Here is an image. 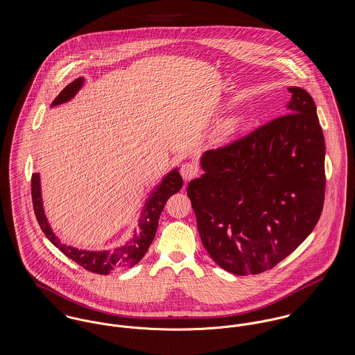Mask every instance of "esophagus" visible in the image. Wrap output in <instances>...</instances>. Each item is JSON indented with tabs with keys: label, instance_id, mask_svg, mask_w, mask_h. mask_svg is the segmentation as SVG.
<instances>
[{
	"label": "esophagus",
	"instance_id": "obj_1",
	"mask_svg": "<svg viewBox=\"0 0 355 355\" xmlns=\"http://www.w3.org/2000/svg\"><path fill=\"white\" fill-rule=\"evenodd\" d=\"M198 172H200V169H198L197 164H194V162H186L180 168V175H182L184 182H189V180L194 179L198 175Z\"/></svg>",
	"mask_w": 355,
	"mask_h": 355
}]
</instances>
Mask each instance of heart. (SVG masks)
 <instances>
[{
    "instance_id": "b5f03b06",
    "label": "heart",
    "mask_w": 355,
    "mask_h": 355,
    "mask_svg": "<svg viewBox=\"0 0 355 355\" xmlns=\"http://www.w3.org/2000/svg\"><path fill=\"white\" fill-rule=\"evenodd\" d=\"M239 117H236V116H234V117H230V119H227L225 121H223L217 128H216V131H214V134H213V139L216 141V142H225V141H228L235 132H236V130H238V127H239Z\"/></svg>"
}]
</instances>
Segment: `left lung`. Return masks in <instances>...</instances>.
I'll use <instances>...</instances> for the list:
<instances>
[{"label": "left lung", "mask_w": 355, "mask_h": 355, "mask_svg": "<svg viewBox=\"0 0 355 355\" xmlns=\"http://www.w3.org/2000/svg\"><path fill=\"white\" fill-rule=\"evenodd\" d=\"M287 114L201 157L187 187L206 252L224 270L272 269L314 230L325 194V142L315 103L288 87Z\"/></svg>", "instance_id": "8db88e82"}]
</instances>
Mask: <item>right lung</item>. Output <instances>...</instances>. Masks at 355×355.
<instances>
[{"label": "right lung", "mask_w": 355, "mask_h": 355, "mask_svg": "<svg viewBox=\"0 0 355 355\" xmlns=\"http://www.w3.org/2000/svg\"><path fill=\"white\" fill-rule=\"evenodd\" d=\"M85 83L83 78H78L71 82L62 92L51 102V107L55 105H61L64 102L72 100L76 93L82 89ZM183 186V179L178 172V168L172 169L168 175H165L159 184L154 187L152 193L149 194L142 214L139 217V228L134 231V235L130 241H127L123 246L114 248L113 250H101V252H90L82 250L72 246H67L60 242V239L51 231L48 218L45 216L44 205H42V194H41V180L40 173H34L31 178V196H33V205L34 213L40 223V227L45 236L51 241V243L68 258L79 263L89 272L98 273V275H109L110 272L128 269L139 262L144 255L148 252L149 246L152 245L153 239L155 236L159 214L168 201L169 197L176 194Z\"/></svg>", "instance_id": "1"}]
</instances>
